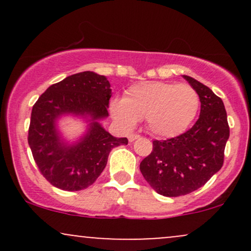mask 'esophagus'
I'll return each mask as SVG.
<instances>
[{
  "instance_id": "obj_1",
  "label": "esophagus",
  "mask_w": 251,
  "mask_h": 251,
  "mask_svg": "<svg viewBox=\"0 0 251 251\" xmlns=\"http://www.w3.org/2000/svg\"><path fill=\"white\" fill-rule=\"evenodd\" d=\"M139 138H140V135L139 134H135V133H132V134L128 135V140H129V142H134L135 139H139Z\"/></svg>"
}]
</instances>
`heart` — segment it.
<instances>
[{"mask_svg": "<svg viewBox=\"0 0 251 251\" xmlns=\"http://www.w3.org/2000/svg\"><path fill=\"white\" fill-rule=\"evenodd\" d=\"M200 105V96L190 85L150 81L131 86L124 99L112 100L111 113L123 127L132 128L145 119L155 137L172 138L188 129Z\"/></svg>", "mask_w": 251, "mask_h": 251, "instance_id": "1", "label": "heart"}]
</instances>
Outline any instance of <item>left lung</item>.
Here are the masks:
<instances>
[{
	"label": "left lung",
	"mask_w": 251,
	"mask_h": 251,
	"mask_svg": "<svg viewBox=\"0 0 251 251\" xmlns=\"http://www.w3.org/2000/svg\"><path fill=\"white\" fill-rule=\"evenodd\" d=\"M183 77L200 96V118L178 137L153 140L152 152L140 163L145 180L165 197L188 195L201 188L220 171L230 134L221 98L194 77Z\"/></svg>",
	"instance_id": "8db88e82"
}]
</instances>
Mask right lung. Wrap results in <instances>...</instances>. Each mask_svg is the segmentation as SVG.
Returning a JSON list of instances; mask_svg holds the SVG:
<instances>
[{
    "label": "right lung",
    "mask_w": 251,
    "mask_h": 251,
    "mask_svg": "<svg viewBox=\"0 0 251 251\" xmlns=\"http://www.w3.org/2000/svg\"><path fill=\"white\" fill-rule=\"evenodd\" d=\"M111 85L106 76L81 72L50 86L31 109L28 144L37 168L51 185L65 191L88 188L101 175L109 152L127 145L99 124L108 117ZM63 114L86 117L88 133L73 146L59 137L56 120Z\"/></svg>",
    "instance_id": "1"
}]
</instances>
